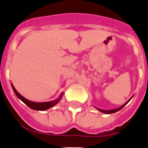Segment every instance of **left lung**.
<instances>
[{"mask_svg": "<svg viewBox=\"0 0 148 148\" xmlns=\"http://www.w3.org/2000/svg\"><path fill=\"white\" fill-rule=\"evenodd\" d=\"M130 99H129V100H130ZM129 100H128V101L127 102V103H125L124 105L122 106H121V107L118 108V109H112V110H103V109H99V111H100V112H104V113H108V114L114 113V112H118V111H119V110H120V109H122V108L124 107L125 106L126 104H127V103H128V102H129Z\"/></svg>", "mask_w": 148, "mask_h": 148, "instance_id": "8db88e82", "label": "left lung"}]
</instances>
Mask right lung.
Wrapping results in <instances>:
<instances>
[{
	"instance_id": "obj_1",
	"label": "right lung",
	"mask_w": 148,
	"mask_h": 148,
	"mask_svg": "<svg viewBox=\"0 0 148 148\" xmlns=\"http://www.w3.org/2000/svg\"><path fill=\"white\" fill-rule=\"evenodd\" d=\"M12 87H13V90H14L15 94L16 95V97H17L20 100H22L26 105L28 106L30 109H35V110H45V109H49V108L52 107L53 106L56 105V104L59 102V100L61 99V97H62V94L60 96V97L58 99H55V100H53V101L51 102H46V103H34V102L29 101L28 99H25L23 97H22L20 93H18L17 91L16 90L13 85H12Z\"/></svg>"
}]
</instances>
